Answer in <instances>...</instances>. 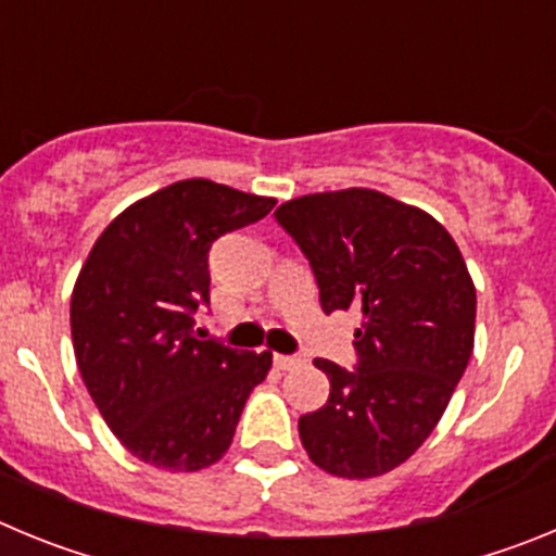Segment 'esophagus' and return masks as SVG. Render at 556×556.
Returning <instances> with one entry per match:
<instances>
[{
    "mask_svg": "<svg viewBox=\"0 0 556 556\" xmlns=\"http://www.w3.org/2000/svg\"><path fill=\"white\" fill-rule=\"evenodd\" d=\"M301 365V358L298 356H283V353H275V367L278 370H292V367Z\"/></svg>",
    "mask_w": 556,
    "mask_h": 556,
    "instance_id": "esophagus-1",
    "label": "esophagus"
}]
</instances>
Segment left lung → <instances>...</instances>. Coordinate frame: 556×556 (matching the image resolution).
Segmentation results:
<instances>
[{
    "instance_id": "obj_1",
    "label": "left lung",
    "mask_w": 556,
    "mask_h": 556,
    "mask_svg": "<svg viewBox=\"0 0 556 556\" xmlns=\"http://www.w3.org/2000/svg\"><path fill=\"white\" fill-rule=\"evenodd\" d=\"M275 219L312 264L323 312L362 317L356 370L314 358L331 392L298 420L303 448L342 479L390 473L440 424L473 353L465 258L431 214L372 189L294 198Z\"/></svg>"
}]
</instances>
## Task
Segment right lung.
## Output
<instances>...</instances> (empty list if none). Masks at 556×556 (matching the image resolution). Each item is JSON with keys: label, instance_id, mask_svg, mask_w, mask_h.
I'll return each mask as SVG.
<instances>
[{"label": "right lung", "instance_id": "1", "mask_svg": "<svg viewBox=\"0 0 556 556\" xmlns=\"http://www.w3.org/2000/svg\"><path fill=\"white\" fill-rule=\"evenodd\" d=\"M273 198L205 178L127 205L94 242L72 292V342L88 395L119 443L152 468L194 473L225 456L273 353L194 333L208 250L264 219Z\"/></svg>", "mask_w": 556, "mask_h": 556}]
</instances>
